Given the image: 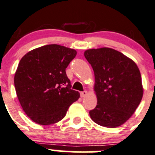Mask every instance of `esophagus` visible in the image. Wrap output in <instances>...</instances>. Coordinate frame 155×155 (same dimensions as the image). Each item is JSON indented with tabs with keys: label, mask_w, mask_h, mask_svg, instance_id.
Segmentation results:
<instances>
[{
	"label": "esophagus",
	"mask_w": 155,
	"mask_h": 155,
	"mask_svg": "<svg viewBox=\"0 0 155 155\" xmlns=\"http://www.w3.org/2000/svg\"><path fill=\"white\" fill-rule=\"evenodd\" d=\"M87 94V92L86 91H83L80 92V96L82 97H85Z\"/></svg>",
	"instance_id": "esophagus-1"
}]
</instances>
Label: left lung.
Wrapping results in <instances>:
<instances>
[{"instance_id":"obj_1","label":"left lung","mask_w":155,"mask_h":155,"mask_svg":"<svg viewBox=\"0 0 155 155\" xmlns=\"http://www.w3.org/2000/svg\"><path fill=\"white\" fill-rule=\"evenodd\" d=\"M85 58L94 73L96 107L91 119L99 125L117 127L126 122L141 102V74L135 62L110 48L86 50Z\"/></svg>"}]
</instances>
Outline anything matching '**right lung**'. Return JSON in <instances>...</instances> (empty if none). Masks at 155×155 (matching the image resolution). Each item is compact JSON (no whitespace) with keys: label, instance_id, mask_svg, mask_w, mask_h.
<instances>
[{"label":"right lung","instance_id":"right-lung-1","mask_svg":"<svg viewBox=\"0 0 155 155\" xmlns=\"http://www.w3.org/2000/svg\"><path fill=\"white\" fill-rule=\"evenodd\" d=\"M76 55L73 48L51 44L29 51L20 61L14 77L15 91L24 112L37 124L58 122L79 99L66 74Z\"/></svg>","mask_w":155,"mask_h":155}]
</instances>
